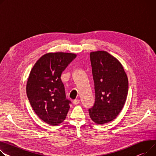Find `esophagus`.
Instances as JSON below:
<instances>
[{"mask_svg": "<svg viewBox=\"0 0 156 156\" xmlns=\"http://www.w3.org/2000/svg\"><path fill=\"white\" fill-rule=\"evenodd\" d=\"M80 100H78V99L75 100H73V103L74 105H77V104H78V103H80Z\"/></svg>", "mask_w": 156, "mask_h": 156, "instance_id": "34e87169", "label": "esophagus"}]
</instances>
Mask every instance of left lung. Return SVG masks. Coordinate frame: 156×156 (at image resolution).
Instances as JSON below:
<instances>
[{"mask_svg":"<svg viewBox=\"0 0 156 156\" xmlns=\"http://www.w3.org/2000/svg\"><path fill=\"white\" fill-rule=\"evenodd\" d=\"M95 101L88 110L91 119L104 124L115 119L125 104L127 76L119 61L105 51L90 53Z\"/></svg>","mask_w":156,"mask_h":156,"instance_id":"8db88e82","label":"left lung"}]
</instances>
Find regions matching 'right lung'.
<instances>
[{"mask_svg": "<svg viewBox=\"0 0 156 156\" xmlns=\"http://www.w3.org/2000/svg\"><path fill=\"white\" fill-rule=\"evenodd\" d=\"M76 57L74 53H49L41 56L31 69L27 96L36 115L51 126H58L67 115L71 103L66 98L61 75Z\"/></svg>", "mask_w": 156, "mask_h": 156, "instance_id": "right-lung-1", "label": "right lung"}]
</instances>
